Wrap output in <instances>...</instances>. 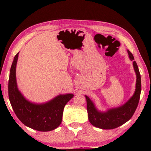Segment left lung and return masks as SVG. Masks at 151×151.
Segmentation results:
<instances>
[{
	"label": "left lung",
	"mask_w": 151,
	"mask_h": 151,
	"mask_svg": "<svg viewBox=\"0 0 151 151\" xmlns=\"http://www.w3.org/2000/svg\"><path fill=\"white\" fill-rule=\"evenodd\" d=\"M127 52L130 59L134 60L132 53L129 50ZM133 67L137 75L136 89L133 96L122 106L109 109L106 112H100L96 109L91 99L85 96L88 120L93 126L102 129H113L121 126L131 119L137 108L141 92L140 75L135 61H133Z\"/></svg>",
	"instance_id": "8db88e82"
}]
</instances>
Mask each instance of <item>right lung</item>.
Masks as SVG:
<instances>
[{"label": "right lung", "instance_id": "obj_1", "mask_svg": "<svg viewBox=\"0 0 151 151\" xmlns=\"http://www.w3.org/2000/svg\"><path fill=\"white\" fill-rule=\"evenodd\" d=\"M19 53L12 62L9 80V97L12 109L20 121L27 127L39 131H52L59 126L66 104L73 98V94H60L43 104L27 101L17 87L16 66Z\"/></svg>", "mask_w": 151, "mask_h": 151}]
</instances>
